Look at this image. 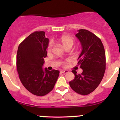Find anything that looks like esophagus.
Here are the masks:
<instances>
[{
	"label": "esophagus",
	"instance_id": "1",
	"mask_svg": "<svg viewBox=\"0 0 120 120\" xmlns=\"http://www.w3.org/2000/svg\"><path fill=\"white\" fill-rule=\"evenodd\" d=\"M60 72H61V73L63 74H67L68 72V71H67V70H61Z\"/></svg>",
	"mask_w": 120,
	"mask_h": 120
}]
</instances>
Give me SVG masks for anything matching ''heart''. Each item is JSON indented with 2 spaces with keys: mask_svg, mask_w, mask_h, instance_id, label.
Here are the masks:
<instances>
[{
  "mask_svg": "<svg viewBox=\"0 0 120 120\" xmlns=\"http://www.w3.org/2000/svg\"><path fill=\"white\" fill-rule=\"evenodd\" d=\"M59 41L66 49L68 48H71L74 43V39H73V38L70 35H63L61 36L59 38ZM52 43H49L48 45V48H47L48 53H50L52 51Z\"/></svg>",
  "mask_w": 120,
  "mask_h": 120,
  "instance_id": "b5f03b06",
  "label": "heart"
}]
</instances>
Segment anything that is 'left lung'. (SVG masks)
<instances>
[{"mask_svg":"<svg viewBox=\"0 0 120 120\" xmlns=\"http://www.w3.org/2000/svg\"><path fill=\"white\" fill-rule=\"evenodd\" d=\"M78 31L75 36L80 41L82 49L78 58V64L83 71L77 74V71L72 70L75 78L69 83L77 94L86 95L96 89L103 78L106 56L103 45L97 36L83 29Z\"/></svg>","mask_w":120,"mask_h":120,"instance_id":"left-lung-1","label":"left lung"}]
</instances>
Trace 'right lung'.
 Returning a JSON list of instances; mask_svg holds the SVG:
<instances>
[{"label":"right lung","instance_id":"1","mask_svg":"<svg viewBox=\"0 0 120 120\" xmlns=\"http://www.w3.org/2000/svg\"><path fill=\"white\" fill-rule=\"evenodd\" d=\"M49 41L44 31H35L19 45L17 53V68L21 83L30 92L39 96L52 90L60 72L42 68Z\"/></svg>","mask_w":120,"mask_h":120}]
</instances>
